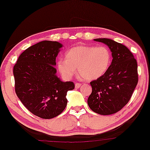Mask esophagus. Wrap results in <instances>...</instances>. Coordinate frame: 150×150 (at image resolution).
<instances>
[{
  "label": "esophagus",
  "mask_w": 150,
  "mask_h": 150,
  "mask_svg": "<svg viewBox=\"0 0 150 150\" xmlns=\"http://www.w3.org/2000/svg\"><path fill=\"white\" fill-rule=\"evenodd\" d=\"M80 86H81L80 83H75V88L78 89V88H80Z\"/></svg>",
  "instance_id": "obj_1"
}]
</instances>
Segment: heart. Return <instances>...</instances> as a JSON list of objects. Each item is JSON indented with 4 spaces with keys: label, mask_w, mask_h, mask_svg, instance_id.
Masks as SVG:
<instances>
[{
    "label": "heart",
    "mask_w": 150,
    "mask_h": 150,
    "mask_svg": "<svg viewBox=\"0 0 150 150\" xmlns=\"http://www.w3.org/2000/svg\"><path fill=\"white\" fill-rule=\"evenodd\" d=\"M112 62L110 50L105 46L80 45L69 49L65 60L58 61L57 68L64 78L69 79L76 73L86 81L97 80L109 69Z\"/></svg>",
    "instance_id": "heart-1"
}]
</instances>
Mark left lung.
<instances>
[{
    "label": "left lung",
    "instance_id": "left-lung-1",
    "mask_svg": "<svg viewBox=\"0 0 150 150\" xmlns=\"http://www.w3.org/2000/svg\"><path fill=\"white\" fill-rule=\"evenodd\" d=\"M94 40L108 45L113 59L108 71L90 82L92 92L87 103L96 113L112 115L122 110L131 98L138 82V64L132 52L124 45L108 38Z\"/></svg>",
    "mask_w": 150,
    "mask_h": 150
}]
</instances>
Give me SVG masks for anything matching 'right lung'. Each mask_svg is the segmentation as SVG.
Here are the masks:
<instances>
[{
	"instance_id": "obj_1",
	"label": "right lung",
	"mask_w": 150,
	"mask_h": 150,
	"mask_svg": "<svg viewBox=\"0 0 150 150\" xmlns=\"http://www.w3.org/2000/svg\"><path fill=\"white\" fill-rule=\"evenodd\" d=\"M62 47L57 41L40 42L23 52L14 66L16 94L40 118L60 115L67 105V92L75 88L73 82H62L56 75V57Z\"/></svg>"
}]
</instances>
